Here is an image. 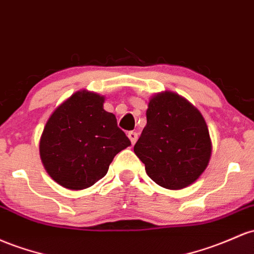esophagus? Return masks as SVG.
Wrapping results in <instances>:
<instances>
[{
  "label": "esophagus",
  "mask_w": 254,
  "mask_h": 254,
  "mask_svg": "<svg viewBox=\"0 0 254 254\" xmlns=\"http://www.w3.org/2000/svg\"><path fill=\"white\" fill-rule=\"evenodd\" d=\"M127 137L130 138V141H131L132 144H135V142L137 141L138 135H137V132H136V131H129V132H127Z\"/></svg>",
  "instance_id": "34e87169"
}]
</instances>
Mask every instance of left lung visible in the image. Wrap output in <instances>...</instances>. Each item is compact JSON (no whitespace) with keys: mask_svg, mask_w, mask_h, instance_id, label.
<instances>
[{"mask_svg":"<svg viewBox=\"0 0 254 254\" xmlns=\"http://www.w3.org/2000/svg\"><path fill=\"white\" fill-rule=\"evenodd\" d=\"M146 116L133 152L147 175L168 189L191 185L207 168L212 149L201 113L186 99L165 91L150 99Z\"/></svg>","mask_w":254,"mask_h":254,"instance_id":"obj_1","label":"left lung"}]
</instances>
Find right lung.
I'll use <instances>...</instances> for the list:
<instances>
[{"label": "right lung", "instance_id": "obj_1", "mask_svg": "<svg viewBox=\"0 0 254 254\" xmlns=\"http://www.w3.org/2000/svg\"><path fill=\"white\" fill-rule=\"evenodd\" d=\"M105 99L78 91L53 112L40 142L42 163L49 176L65 188L79 190L107 174L121 150L131 144L104 110Z\"/></svg>", "mask_w": 254, "mask_h": 254}]
</instances>
